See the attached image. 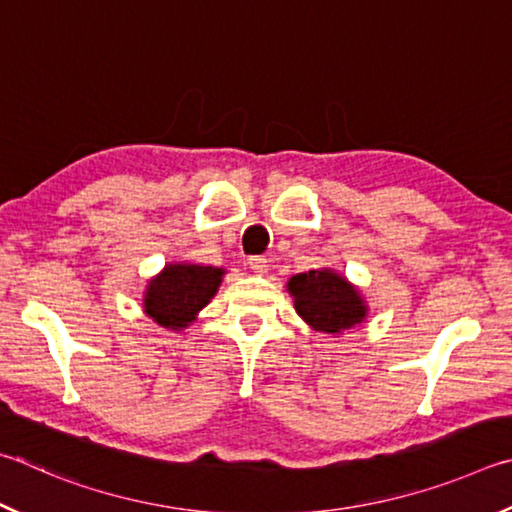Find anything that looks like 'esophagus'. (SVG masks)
<instances>
[{
    "mask_svg": "<svg viewBox=\"0 0 512 512\" xmlns=\"http://www.w3.org/2000/svg\"><path fill=\"white\" fill-rule=\"evenodd\" d=\"M247 265H249V270L254 272V274H267V270H270V265H267V258H263V256L249 258Z\"/></svg>",
    "mask_w": 512,
    "mask_h": 512,
    "instance_id": "esophagus-1",
    "label": "esophagus"
}]
</instances>
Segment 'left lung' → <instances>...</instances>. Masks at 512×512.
<instances>
[{"label": "left lung", "mask_w": 512, "mask_h": 512, "mask_svg": "<svg viewBox=\"0 0 512 512\" xmlns=\"http://www.w3.org/2000/svg\"><path fill=\"white\" fill-rule=\"evenodd\" d=\"M285 288L297 315L317 333L342 335L369 317V303L360 288L333 267L294 274Z\"/></svg>", "instance_id": "1"}]
</instances>
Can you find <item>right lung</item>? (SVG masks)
Masks as SVG:
<instances>
[{
    "mask_svg": "<svg viewBox=\"0 0 512 512\" xmlns=\"http://www.w3.org/2000/svg\"><path fill=\"white\" fill-rule=\"evenodd\" d=\"M224 274L213 265L168 263L143 290V312L161 328L184 330L209 306Z\"/></svg>",
    "mask_w": 512,
    "mask_h": 512,
    "instance_id": "right-lung-1",
    "label": "right lung"
}]
</instances>
